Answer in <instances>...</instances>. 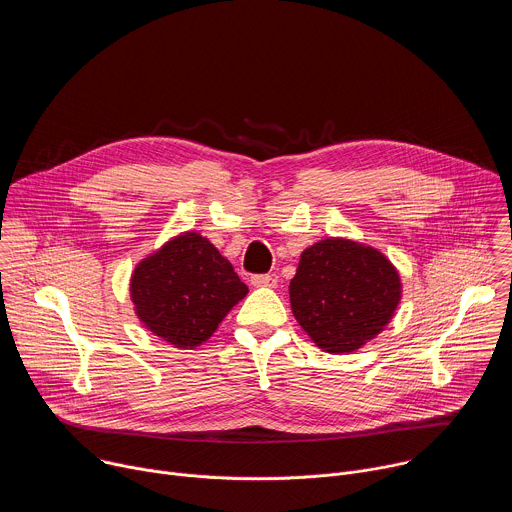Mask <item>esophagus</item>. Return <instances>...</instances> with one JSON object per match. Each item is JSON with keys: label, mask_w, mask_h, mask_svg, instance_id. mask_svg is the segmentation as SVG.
Wrapping results in <instances>:
<instances>
[{"label": "esophagus", "mask_w": 512, "mask_h": 512, "mask_svg": "<svg viewBox=\"0 0 512 512\" xmlns=\"http://www.w3.org/2000/svg\"><path fill=\"white\" fill-rule=\"evenodd\" d=\"M251 283L255 287H275L277 285V277L275 275H253L251 277Z\"/></svg>", "instance_id": "obj_1"}]
</instances>
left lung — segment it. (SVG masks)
Instances as JSON below:
<instances>
[{
  "instance_id": "8db88e82",
  "label": "left lung",
  "mask_w": 512,
  "mask_h": 512,
  "mask_svg": "<svg viewBox=\"0 0 512 512\" xmlns=\"http://www.w3.org/2000/svg\"><path fill=\"white\" fill-rule=\"evenodd\" d=\"M403 283L375 247L344 237L304 249L289 281V302L312 342L330 354L362 348L393 320Z\"/></svg>"
}]
</instances>
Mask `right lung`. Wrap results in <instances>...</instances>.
<instances>
[{"label": "right lung", "instance_id": "add662e5", "mask_svg": "<svg viewBox=\"0 0 512 512\" xmlns=\"http://www.w3.org/2000/svg\"><path fill=\"white\" fill-rule=\"evenodd\" d=\"M247 294L231 261L196 231L143 257L129 279L135 316L174 348L206 342Z\"/></svg>", "mask_w": 512, "mask_h": 512}]
</instances>
